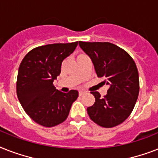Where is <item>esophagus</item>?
<instances>
[{"mask_svg": "<svg viewBox=\"0 0 158 158\" xmlns=\"http://www.w3.org/2000/svg\"><path fill=\"white\" fill-rule=\"evenodd\" d=\"M83 94H85V92H83V91H79V95L81 97V96H83Z\"/></svg>", "mask_w": 158, "mask_h": 158, "instance_id": "obj_1", "label": "esophagus"}]
</instances>
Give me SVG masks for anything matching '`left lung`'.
Masks as SVG:
<instances>
[{
  "mask_svg": "<svg viewBox=\"0 0 158 158\" xmlns=\"http://www.w3.org/2000/svg\"><path fill=\"white\" fill-rule=\"evenodd\" d=\"M80 48L92 59L98 77L110 86L101 98L98 92L87 111L95 123L110 128L123 123L131 114L139 91V73L134 60L125 50L109 42L79 41Z\"/></svg>",
  "mask_w": 158,
  "mask_h": 158,
  "instance_id": "1",
  "label": "left lung"
}]
</instances>
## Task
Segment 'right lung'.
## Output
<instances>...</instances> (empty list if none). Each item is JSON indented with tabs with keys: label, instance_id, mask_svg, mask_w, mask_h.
I'll return each mask as SVG.
<instances>
[{
	"label": "right lung",
	"instance_id": "1",
	"mask_svg": "<svg viewBox=\"0 0 158 158\" xmlns=\"http://www.w3.org/2000/svg\"><path fill=\"white\" fill-rule=\"evenodd\" d=\"M77 45L78 41L40 46L31 50L19 66L16 83L19 102L28 116L43 127L63 123L79 96L78 91L64 93L53 85L62 61Z\"/></svg>",
	"mask_w": 158,
	"mask_h": 158
}]
</instances>
